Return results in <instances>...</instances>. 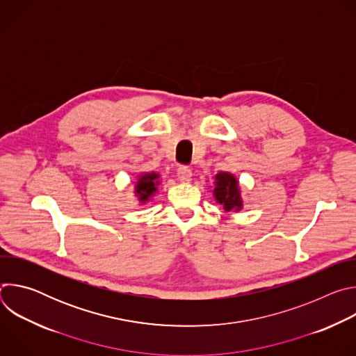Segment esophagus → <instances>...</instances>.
Instances as JSON below:
<instances>
[{"mask_svg":"<svg viewBox=\"0 0 356 356\" xmlns=\"http://www.w3.org/2000/svg\"><path fill=\"white\" fill-rule=\"evenodd\" d=\"M191 176H193V173H191V169L188 166H179L177 168V177H179L180 181L187 183V181L191 180Z\"/></svg>","mask_w":356,"mask_h":356,"instance_id":"obj_1","label":"esophagus"}]
</instances>
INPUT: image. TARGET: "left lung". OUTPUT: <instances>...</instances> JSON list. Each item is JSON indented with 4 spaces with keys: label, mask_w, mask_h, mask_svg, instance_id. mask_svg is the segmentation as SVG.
<instances>
[{
    "label": "left lung",
    "mask_w": 356,
    "mask_h": 356,
    "mask_svg": "<svg viewBox=\"0 0 356 356\" xmlns=\"http://www.w3.org/2000/svg\"><path fill=\"white\" fill-rule=\"evenodd\" d=\"M213 193L217 202L224 206L225 211H239L242 209L239 183L234 175L228 172H220L216 176Z\"/></svg>",
    "instance_id": "obj_1"
}]
</instances>
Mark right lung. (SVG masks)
<instances>
[{
  "mask_svg": "<svg viewBox=\"0 0 356 356\" xmlns=\"http://www.w3.org/2000/svg\"><path fill=\"white\" fill-rule=\"evenodd\" d=\"M159 175L152 172V173H142L136 183H135V195L138 197L140 204L146 202L152 195H154L159 186Z\"/></svg>",
  "mask_w": 356,
  "mask_h": 356,
  "instance_id": "1",
  "label": "right lung"
}]
</instances>
